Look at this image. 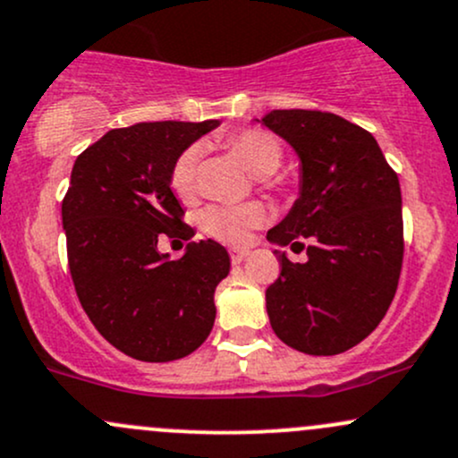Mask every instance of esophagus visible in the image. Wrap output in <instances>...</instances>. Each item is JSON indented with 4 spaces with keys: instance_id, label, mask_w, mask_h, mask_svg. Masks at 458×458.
Wrapping results in <instances>:
<instances>
[{
    "instance_id": "1",
    "label": "esophagus",
    "mask_w": 458,
    "mask_h": 458,
    "mask_svg": "<svg viewBox=\"0 0 458 458\" xmlns=\"http://www.w3.org/2000/svg\"><path fill=\"white\" fill-rule=\"evenodd\" d=\"M245 257H248V250H230V261L233 263H242Z\"/></svg>"
}]
</instances>
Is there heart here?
I'll return each mask as SVG.
<instances>
[{
  "label": "heart",
  "mask_w": 458,
  "mask_h": 458,
  "mask_svg": "<svg viewBox=\"0 0 458 458\" xmlns=\"http://www.w3.org/2000/svg\"><path fill=\"white\" fill-rule=\"evenodd\" d=\"M230 151L239 156L252 175H272L283 162V144L267 129L248 127L225 138ZM201 151L197 144L186 147L173 160L168 171V186L173 195L182 201H191L197 192V171H199ZM201 228L206 234L230 245H242L250 239L254 228L266 221V208L261 204H216L201 213Z\"/></svg>",
  "instance_id": "heart-1"
}]
</instances>
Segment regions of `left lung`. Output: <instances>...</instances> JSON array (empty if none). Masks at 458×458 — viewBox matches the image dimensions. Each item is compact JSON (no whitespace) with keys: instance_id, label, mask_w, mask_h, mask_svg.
I'll use <instances>...</instances> for the list:
<instances>
[{"instance_id":"left-lung-1","label":"left lung","mask_w":458,"mask_h":458,"mask_svg":"<svg viewBox=\"0 0 458 458\" xmlns=\"http://www.w3.org/2000/svg\"><path fill=\"white\" fill-rule=\"evenodd\" d=\"M296 148L302 189L290 215L267 233L274 243L307 250L292 263L276 250L281 274L266 290L274 334L310 355L360 344L382 322L403 261L399 177L377 140L360 124L320 109L263 115Z\"/></svg>"}]
</instances>
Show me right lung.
Returning <instances> with one entry per match:
<instances>
[{
	"label": "right lung",
	"mask_w": 458,
	"mask_h": 458,
	"mask_svg": "<svg viewBox=\"0 0 458 458\" xmlns=\"http://www.w3.org/2000/svg\"><path fill=\"white\" fill-rule=\"evenodd\" d=\"M216 124L157 120L112 129L72 168L61 204L72 283L91 325L129 358L180 360L213 329L215 290L230 272L225 248L206 239L171 261L157 242L191 239L168 171Z\"/></svg>",
	"instance_id": "add662e5"
}]
</instances>
